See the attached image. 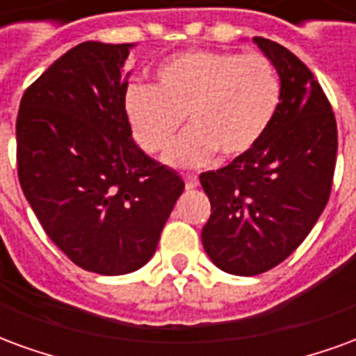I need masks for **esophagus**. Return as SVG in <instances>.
Returning a JSON list of instances; mask_svg holds the SVG:
<instances>
[{
  "label": "esophagus",
  "instance_id": "obj_1",
  "mask_svg": "<svg viewBox=\"0 0 356 356\" xmlns=\"http://www.w3.org/2000/svg\"><path fill=\"white\" fill-rule=\"evenodd\" d=\"M185 186L188 191H193V188L198 186V179L194 177V175H185Z\"/></svg>",
  "mask_w": 356,
  "mask_h": 356
}]
</instances>
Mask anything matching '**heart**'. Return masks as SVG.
<instances>
[{"instance_id": "heart-1", "label": "heart", "mask_w": 356, "mask_h": 356, "mask_svg": "<svg viewBox=\"0 0 356 356\" xmlns=\"http://www.w3.org/2000/svg\"><path fill=\"white\" fill-rule=\"evenodd\" d=\"M280 106V78L261 53L194 49L168 58L154 88L135 86L125 97L133 139L147 154H165L173 168L193 170L213 160H240L261 145Z\"/></svg>"}]
</instances>
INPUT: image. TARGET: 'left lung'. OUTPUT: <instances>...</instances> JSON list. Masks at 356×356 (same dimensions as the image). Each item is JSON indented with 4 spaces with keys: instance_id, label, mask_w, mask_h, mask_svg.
<instances>
[{
    "instance_id": "1",
    "label": "left lung",
    "mask_w": 356,
    "mask_h": 356,
    "mask_svg": "<svg viewBox=\"0 0 356 356\" xmlns=\"http://www.w3.org/2000/svg\"><path fill=\"white\" fill-rule=\"evenodd\" d=\"M254 43L280 78L278 112L254 152L200 173L211 202L202 244L236 276L276 267L307 238L328 204L337 154L336 116L313 72L280 43Z\"/></svg>"
}]
</instances>
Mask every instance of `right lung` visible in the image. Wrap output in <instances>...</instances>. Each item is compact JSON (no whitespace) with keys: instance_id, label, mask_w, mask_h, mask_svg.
I'll use <instances>...</instances> for the list:
<instances>
[{"instance_id":"1","label":"right lung","mask_w":356,"mask_h":356,"mask_svg":"<svg viewBox=\"0 0 356 356\" xmlns=\"http://www.w3.org/2000/svg\"><path fill=\"white\" fill-rule=\"evenodd\" d=\"M133 43L83 42L22 95L17 165L28 204L68 259L127 275L154 255L185 183L133 140L125 63Z\"/></svg>"}]
</instances>
